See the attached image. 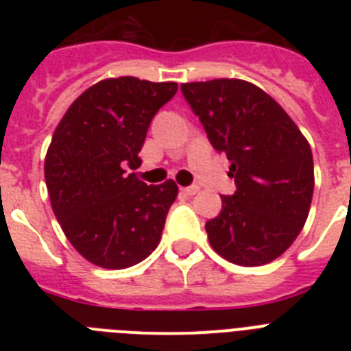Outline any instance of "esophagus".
<instances>
[{
	"mask_svg": "<svg viewBox=\"0 0 351 351\" xmlns=\"http://www.w3.org/2000/svg\"><path fill=\"white\" fill-rule=\"evenodd\" d=\"M198 190H200V188H198L197 184H193V186H186V188H181L182 193H184V195H190V197H191V195L197 193Z\"/></svg>",
	"mask_w": 351,
	"mask_h": 351,
	"instance_id": "1",
	"label": "esophagus"
}]
</instances>
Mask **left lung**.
<instances>
[{"label": "left lung", "instance_id": "obj_1", "mask_svg": "<svg viewBox=\"0 0 351 351\" xmlns=\"http://www.w3.org/2000/svg\"><path fill=\"white\" fill-rule=\"evenodd\" d=\"M213 147L230 161L234 195L206 223L213 250L244 267L291 246L311 207L315 170L308 141L281 105L255 84L214 79L181 84Z\"/></svg>", "mask_w": 351, "mask_h": 351}]
</instances>
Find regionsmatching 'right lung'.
I'll return each mask as SVG.
<instances>
[{"label": "right lung", "instance_id": "1", "mask_svg": "<svg viewBox=\"0 0 351 351\" xmlns=\"http://www.w3.org/2000/svg\"><path fill=\"white\" fill-rule=\"evenodd\" d=\"M176 93V82L100 80L52 135L45 156L52 210L71 246L98 267H132L160 243L178 184L147 186L126 169L141 167L149 125Z\"/></svg>", "mask_w": 351, "mask_h": 351}]
</instances>
